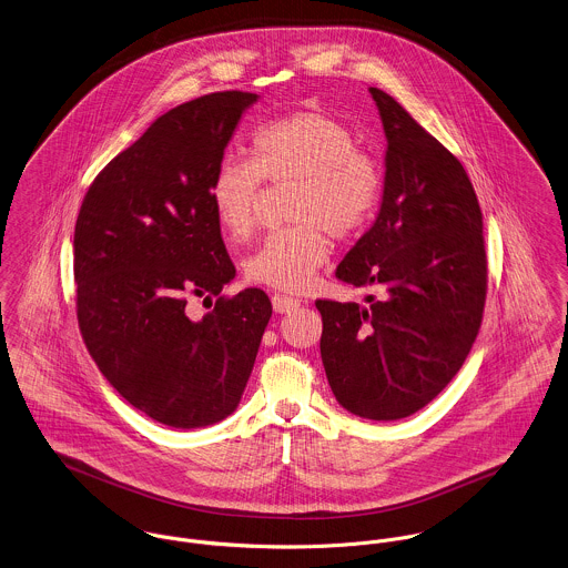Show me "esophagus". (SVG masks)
I'll return each mask as SVG.
<instances>
[{
	"mask_svg": "<svg viewBox=\"0 0 568 568\" xmlns=\"http://www.w3.org/2000/svg\"><path fill=\"white\" fill-rule=\"evenodd\" d=\"M271 302H273V311H275V313H280V315L291 313L293 308H297V306H300V300L288 297V295H280V293H275V295L271 297Z\"/></svg>",
	"mask_w": 568,
	"mask_h": 568,
	"instance_id": "obj_1",
	"label": "esophagus"
}]
</instances>
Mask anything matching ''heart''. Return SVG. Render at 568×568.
<instances>
[{
	"instance_id": "b5f03b06",
	"label": "heart",
	"mask_w": 568,
	"mask_h": 568,
	"mask_svg": "<svg viewBox=\"0 0 568 568\" xmlns=\"http://www.w3.org/2000/svg\"><path fill=\"white\" fill-rule=\"evenodd\" d=\"M253 160L227 153L210 179V203L216 223L232 241L255 230V205L262 179L293 181L286 219L293 225L264 239L246 260L253 284L280 291H304L334 241L358 236L374 219L383 196V165L341 120L322 111H293L264 122L251 140Z\"/></svg>"
}]
</instances>
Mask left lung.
<instances>
[{
  "instance_id": "1",
  "label": "left lung",
  "mask_w": 568,
  "mask_h": 568,
  "mask_svg": "<svg viewBox=\"0 0 568 568\" xmlns=\"http://www.w3.org/2000/svg\"><path fill=\"white\" fill-rule=\"evenodd\" d=\"M383 205L336 277L374 288L367 306L317 300L322 361L338 405L400 419L428 405L462 369L487 293L484 214L462 162L385 91Z\"/></svg>"
}]
</instances>
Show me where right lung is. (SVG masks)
<instances>
[{"label":"right lung","instance_id":"add662e5","mask_svg":"<svg viewBox=\"0 0 568 568\" xmlns=\"http://www.w3.org/2000/svg\"><path fill=\"white\" fill-rule=\"evenodd\" d=\"M257 93L183 102L106 163L74 232L77 317L102 376L172 428L210 426L243 398L273 306L264 291L221 295L236 266L210 203V179ZM192 296L215 308L201 321Z\"/></svg>","mask_w":568,"mask_h":568}]
</instances>
